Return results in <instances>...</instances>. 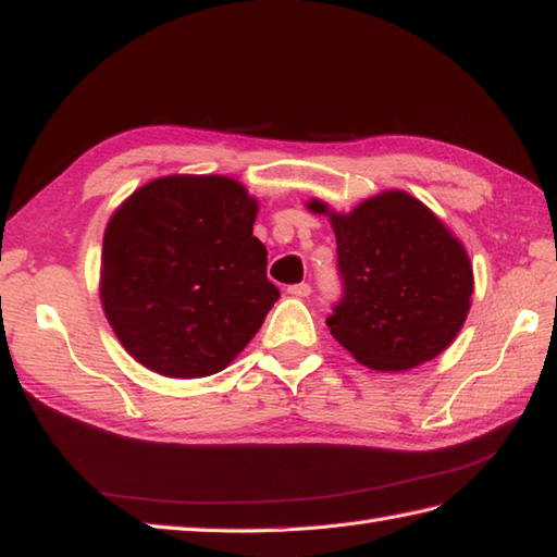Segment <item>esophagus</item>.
Listing matches in <instances>:
<instances>
[{
	"label": "esophagus",
	"mask_w": 557,
	"mask_h": 557,
	"mask_svg": "<svg viewBox=\"0 0 557 557\" xmlns=\"http://www.w3.org/2000/svg\"><path fill=\"white\" fill-rule=\"evenodd\" d=\"M287 294H292V297H309L311 294V285L309 282H299V285H289L287 287Z\"/></svg>",
	"instance_id": "esophagus-1"
}]
</instances>
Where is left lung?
I'll return each mask as SVG.
<instances>
[{"label": "left lung", "instance_id": "1", "mask_svg": "<svg viewBox=\"0 0 557 557\" xmlns=\"http://www.w3.org/2000/svg\"><path fill=\"white\" fill-rule=\"evenodd\" d=\"M325 212V206L309 203ZM342 297L325 318L351 357L405 371L437 357L465 325L474 292L465 246L421 200L387 191L333 215Z\"/></svg>", "mask_w": 557, "mask_h": 557}]
</instances>
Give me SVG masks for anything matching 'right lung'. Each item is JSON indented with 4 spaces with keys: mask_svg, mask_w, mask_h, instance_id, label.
Listing matches in <instances>:
<instances>
[{
    "mask_svg": "<svg viewBox=\"0 0 557 557\" xmlns=\"http://www.w3.org/2000/svg\"><path fill=\"white\" fill-rule=\"evenodd\" d=\"M256 200L227 176H162L114 212L100 297L124 349L168 377L222 371L280 289L253 236Z\"/></svg>",
    "mask_w": 557,
    "mask_h": 557,
    "instance_id": "obj_1",
    "label": "right lung"
}]
</instances>
